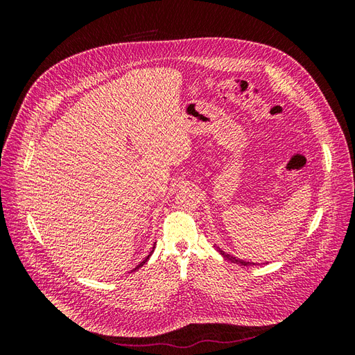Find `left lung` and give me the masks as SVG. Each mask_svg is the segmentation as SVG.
Returning <instances> with one entry per match:
<instances>
[{
    "label": "left lung",
    "instance_id": "left-lung-1",
    "mask_svg": "<svg viewBox=\"0 0 355 355\" xmlns=\"http://www.w3.org/2000/svg\"><path fill=\"white\" fill-rule=\"evenodd\" d=\"M214 247H216V245H214ZM216 250H218L227 261L234 262V263H239V265H241V266H256V265H259V263H256V262H249V261L239 259V257H235V256H232V254H228L227 252H223V250L220 249V247H216ZM266 263H268V262H266Z\"/></svg>",
    "mask_w": 355,
    "mask_h": 355
}]
</instances>
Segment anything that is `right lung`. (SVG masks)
<instances>
[{"instance_id":"right-lung-1","label":"right lung","mask_w":355,"mask_h":355,"mask_svg":"<svg viewBox=\"0 0 355 355\" xmlns=\"http://www.w3.org/2000/svg\"><path fill=\"white\" fill-rule=\"evenodd\" d=\"M154 250H155V244H154V247H153V250H151V252H149V254H148V256H146V257H145V259H144V261H142V262H141V263H139V265H137V266H136V268H133V270H132V271H130V272H135V271H137V270H139V268H142V266H144V265H145V263H146V262H148V261H149V257H151V256H153V253H154Z\"/></svg>"}]
</instances>
